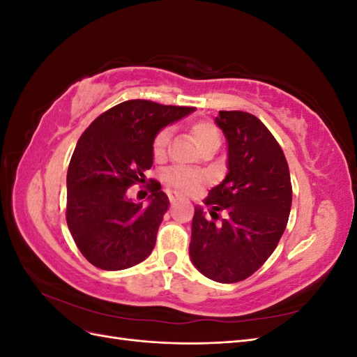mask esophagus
<instances>
[{"instance_id":"34e87169","label":"esophagus","mask_w":357,"mask_h":357,"mask_svg":"<svg viewBox=\"0 0 357 357\" xmlns=\"http://www.w3.org/2000/svg\"><path fill=\"white\" fill-rule=\"evenodd\" d=\"M168 198H169V202H171V204H174V202H177V201L180 199V193H177V192H169V193H168Z\"/></svg>"}]
</instances>
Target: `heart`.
<instances>
[{
	"mask_svg": "<svg viewBox=\"0 0 357 357\" xmlns=\"http://www.w3.org/2000/svg\"><path fill=\"white\" fill-rule=\"evenodd\" d=\"M190 131H192L193 138H195V143L198 144L199 150L207 144L220 143V134L218 129H215V126L210 122H195L192 125ZM169 137H171V131L168 128L162 129V131H159L156 134V137L153 139V144H152L153 158L156 160H160L165 156L167 147L169 143ZM165 180H167V183H169L171 186L177 188L178 190L192 192L197 189L202 177L199 174H197V172L185 169V168H171L165 172Z\"/></svg>",
	"mask_w": 357,
	"mask_h": 357,
	"instance_id": "1",
	"label": "heart"
}]
</instances>
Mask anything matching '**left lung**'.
I'll return each mask as SVG.
<instances>
[{"label":"left lung","mask_w":357,"mask_h":357,"mask_svg":"<svg viewBox=\"0 0 357 357\" xmlns=\"http://www.w3.org/2000/svg\"><path fill=\"white\" fill-rule=\"evenodd\" d=\"M218 125L228 143V172L208 192L210 222L197 205L189 256L201 274L218 283L250 277L273 255L291 207L287 160L277 139L245 112H219Z\"/></svg>","instance_id":"8db88e82"}]
</instances>
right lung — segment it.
<instances>
[{"mask_svg":"<svg viewBox=\"0 0 357 357\" xmlns=\"http://www.w3.org/2000/svg\"><path fill=\"white\" fill-rule=\"evenodd\" d=\"M192 112L193 107L125 101L96 117L79 138L67 172V225L93 266L119 271L152 253L169 199L158 181L147 207L126 192L152 168L156 134Z\"/></svg>","mask_w":357,"mask_h":357,"instance_id":"right-lung-1","label":"right lung"}]
</instances>
